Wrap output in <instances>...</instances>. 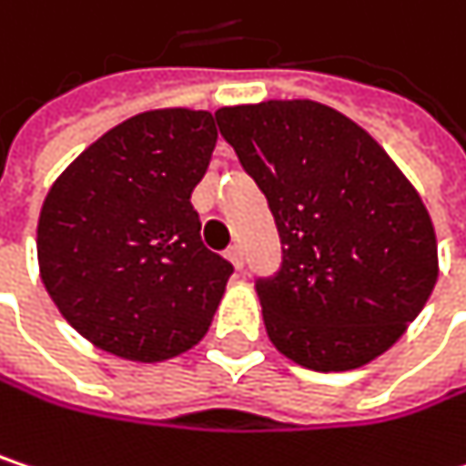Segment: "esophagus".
<instances>
[{
  "instance_id": "obj_1",
  "label": "esophagus",
  "mask_w": 466,
  "mask_h": 466,
  "mask_svg": "<svg viewBox=\"0 0 466 466\" xmlns=\"http://www.w3.org/2000/svg\"><path fill=\"white\" fill-rule=\"evenodd\" d=\"M227 258L232 261V264H234V267H237V269H242V248H239L237 242H234V245H229V248H227Z\"/></svg>"
}]
</instances>
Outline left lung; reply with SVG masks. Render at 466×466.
I'll list each match as a JSON object with an SVG mask.
<instances>
[{
	"mask_svg": "<svg viewBox=\"0 0 466 466\" xmlns=\"http://www.w3.org/2000/svg\"><path fill=\"white\" fill-rule=\"evenodd\" d=\"M216 121L280 234V269L256 280L272 345L316 372L378 359L437 283L419 191L361 127L319 102L221 107Z\"/></svg>",
	"mask_w": 466,
	"mask_h": 466,
	"instance_id": "left-lung-1",
	"label": "left lung"
}]
</instances>
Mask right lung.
Wrapping results in <instances>:
<instances>
[{
    "label": "right lung",
    "instance_id": "add662e5",
    "mask_svg": "<svg viewBox=\"0 0 466 466\" xmlns=\"http://www.w3.org/2000/svg\"><path fill=\"white\" fill-rule=\"evenodd\" d=\"M218 140L208 110L140 113L88 145L50 186L40 278L96 348L164 361L210 329L234 267L202 242L191 191Z\"/></svg>",
    "mask_w": 466,
    "mask_h": 466
}]
</instances>
